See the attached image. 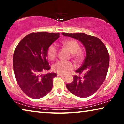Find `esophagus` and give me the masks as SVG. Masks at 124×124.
<instances>
[{
  "label": "esophagus",
  "instance_id": "obj_1",
  "mask_svg": "<svg viewBox=\"0 0 124 124\" xmlns=\"http://www.w3.org/2000/svg\"><path fill=\"white\" fill-rule=\"evenodd\" d=\"M57 76H61V77H65V75H64V74H60V73H57Z\"/></svg>",
  "mask_w": 124,
  "mask_h": 124
}]
</instances>
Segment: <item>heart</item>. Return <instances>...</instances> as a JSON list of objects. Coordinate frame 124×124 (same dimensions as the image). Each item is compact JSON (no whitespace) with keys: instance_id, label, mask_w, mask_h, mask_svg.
<instances>
[{"instance_id":"heart-1","label":"heart","mask_w":124,"mask_h":124,"mask_svg":"<svg viewBox=\"0 0 124 124\" xmlns=\"http://www.w3.org/2000/svg\"><path fill=\"white\" fill-rule=\"evenodd\" d=\"M62 45L72 54L73 57L76 62H79L82 58V54L79 51V45L76 40L74 39H67L62 42ZM47 56L51 60H54L57 55V49L54 44L51 45L47 49ZM74 66L72 62L59 61L52 66V69L57 73L65 74L74 69Z\"/></svg>"}]
</instances>
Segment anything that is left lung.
<instances>
[{
	"mask_svg": "<svg viewBox=\"0 0 124 124\" xmlns=\"http://www.w3.org/2000/svg\"><path fill=\"white\" fill-rule=\"evenodd\" d=\"M62 34L78 40L86 51L82 66L76 70L79 74H84L82 76H74L73 82L66 85L67 89L78 97H89L99 89L106 79L109 64L107 49L97 37L82 33Z\"/></svg>",
	"mask_w": 124,
	"mask_h": 124,
	"instance_id": "8db88e82",
	"label": "left lung"
}]
</instances>
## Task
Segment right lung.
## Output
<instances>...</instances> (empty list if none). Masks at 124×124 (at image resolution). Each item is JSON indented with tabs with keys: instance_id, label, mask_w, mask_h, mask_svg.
<instances>
[{
	"instance_id": "add662e5",
	"label": "right lung",
	"mask_w": 124,
	"mask_h": 124,
	"mask_svg": "<svg viewBox=\"0 0 124 124\" xmlns=\"http://www.w3.org/2000/svg\"><path fill=\"white\" fill-rule=\"evenodd\" d=\"M60 34L33 33L25 36L15 48L13 71L21 90L33 99H39L50 92L55 73L43 74L51 68L47 59V49Z\"/></svg>"
}]
</instances>
